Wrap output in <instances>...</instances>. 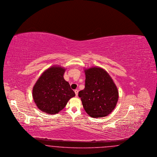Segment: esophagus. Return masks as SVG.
<instances>
[{"mask_svg": "<svg viewBox=\"0 0 157 157\" xmlns=\"http://www.w3.org/2000/svg\"><path fill=\"white\" fill-rule=\"evenodd\" d=\"M74 91H75V93L76 97H78V91L77 90H75Z\"/></svg>", "mask_w": 157, "mask_h": 157, "instance_id": "1", "label": "esophagus"}]
</instances>
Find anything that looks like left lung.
<instances>
[{
    "label": "left lung",
    "mask_w": 157,
    "mask_h": 157,
    "mask_svg": "<svg viewBox=\"0 0 157 157\" xmlns=\"http://www.w3.org/2000/svg\"><path fill=\"white\" fill-rule=\"evenodd\" d=\"M85 88L80 91L84 110L94 118L103 117L114 109L119 98L116 85L110 75L99 67L85 69Z\"/></svg>",
    "instance_id": "1"
}]
</instances>
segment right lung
<instances>
[{"instance_id": "obj_1", "label": "right lung", "mask_w": 157, "mask_h": 157, "mask_svg": "<svg viewBox=\"0 0 157 157\" xmlns=\"http://www.w3.org/2000/svg\"><path fill=\"white\" fill-rule=\"evenodd\" d=\"M65 68L53 66L40 76L33 89V97L37 107L44 113L55 114L65 108L75 96L63 78Z\"/></svg>"}]
</instances>
